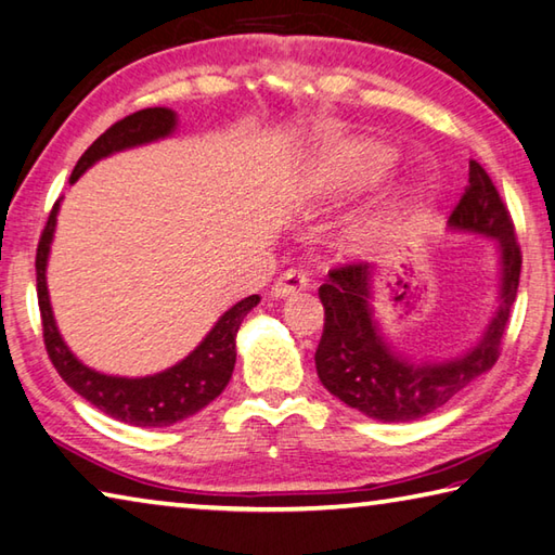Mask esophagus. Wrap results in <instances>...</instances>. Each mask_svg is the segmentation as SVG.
<instances>
[{"label": "esophagus", "instance_id": "esophagus-1", "mask_svg": "<svg viewBox=\"0 0 555 555\" xmlns=\"http://www.w3.org/2000/svg\"><path fill=\"white\" fill-rule=\"evenodd\" d=\"M307 287H309L307 273H301V270H287V273H282L278 278L273 289H270V295L275 299H285L289 295H295V292H305Z\"/></svg>", "mask_w": 555, "mask_h": 555}]
</instances>
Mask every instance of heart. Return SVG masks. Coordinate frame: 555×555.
Listing matches in <instances>:
<instances>
[{
    "label": "heart",
    "instance_id": "obj_1",
    "mask_svg": "<svg viewBox=\"0 0 555 555\" xmlns=\"http://www.w3.org/2000/svg\"><path fill=\"white\" fill-rule=\"evenodd\" d=\"M391 162H393L391 150L382 147V144H362V147L352 150L350 159L331 166L326 173V181L331 185H345V183H354L360 179H374L376 173L389 169ZM374 227H376V219H364L362 232H372Z\"/></svg>",
    "mask_w": 555,
    "mask_h": 555
}]
</instances>
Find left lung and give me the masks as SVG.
<instances>
[{"label": "left lung", "instance_id": "left-lung-1", "mask_svg": "<svg viewBox=\"0 0 555 555\" xmlns=\"http://www.w3.org/2000/svg\"><path fill=\"white\" fill-rule=\"evenodd\" d=\"M449 232L493 238L498 299L472 348L442 360H413L396 350L374 311L372 263L331 270L319 287L326 323L317 350L321 384L345 405L382 423L430 415L493 367L519 287L521 256L507 207L478 162H468V185L447 219Z\"/></svg>", "mask_w": 555, "mask_h": 555}]
</instances>
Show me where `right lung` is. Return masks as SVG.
I'll use <instances>...</instances> for the list:
<instances>
[{"label":"right lung","mask_w":555,"mask_h":555,"mask_svg":"<svg viewBox=\"0 0 555 555\" xmlns=\"http://www.w3.org/2000/svg\"><path fill=\"white\" fill-rule=\"evenodd\" d=\"M179 115L171 108H144L118 120L81 154L75 171L69 176V183H77L79 176L91 169L93 164L106 159L111 154H118L142 144L159 142L171 138ZM60 203H55L48 217V224L40 236L36 254V282H38V307L43 319V338L52 364L60 372L62 379L77 391L81 399L96 405L101 413H106L115 421L134 427H166L185 417L203 411L207 403H212L224 386L232 379L236 362V333L242 328L246 313L254 309L260 297L250 295L236 301L232 309H227L217 319L210 333L197 343L193 352H188L181 362L171 364L169 370H162L147 376H118L103 374L83 364L75 352L67 348L65 338L60 336L55 313L50 307L48 292V258L52 236H55Z\"/></svg>","instance_id":"1"}]
</instances>
